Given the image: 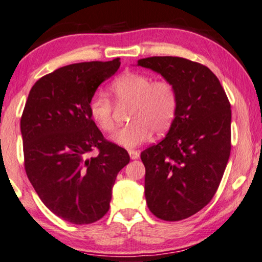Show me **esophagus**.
Wrapping results in <instances>:
<instances>
[{
	"mask_svg": "<svg viewBox=\"0 0 262 262\" xmlns=\"http://www.w3.org/2000/svg\"><path fill=\"white\" fill-rule=\"evenodd\" d=\"M128 154H130V158L132 160H136V159L139 158V151L137 150H128Z\"/></svg>",
	"mask_w": 262,
	"mask_h": 262,
	"instance_id": "obj_1",
	"label": "esophagus"
}]
</instances>
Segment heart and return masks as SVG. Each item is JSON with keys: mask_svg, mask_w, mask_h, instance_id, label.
<instances>
[{"mask_svg": "<svg viewBox=\"0 0 262 262\" xmlns=\"http://www.w3.org/2000/svg\"><path fill=\"white\" fill-rule=\"evenodd\" d=\"M110 91L118 106L131 107V123L112 137L120 147H139L151 137L152 132L161 135L172 126L178 111V93L171 80H152L149 74L127 71L112 81ZM114 102L107 95L97 93L90 98L89 114L103 132L114 131Z\"/></svg>", "mask_w": 262, "mask_h": 262, "instance_id": "heart-1", "label": "heart"}]
</instances>
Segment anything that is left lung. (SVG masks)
I'll use <instances>...</instances> for the list:
<instances>
[{
    "label": "left lung",
    "instance_id": "1",
    "mask_svg": "<svg viewBox=\"0 0 262 262\" xmlns=\"http://www.w3.org/2000/svg\"><path fill=\"white\" fill-rule=\"evenodd\" d=\"M137 63L171 80L178 93L168 134L141 152L148 208L159 219L178 222L208 205L219 188L231 151V104L205 64L178 56Z\"/></svg>",
    "mask_w": 262,
    "mask_h": 262
}]
</instances>
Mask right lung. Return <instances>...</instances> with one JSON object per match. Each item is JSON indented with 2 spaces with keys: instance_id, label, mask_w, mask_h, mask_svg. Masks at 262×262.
<instances>
[{
  "instance_id": "add662e5",
  "label": "right lung",
  "mask_w": 262,
  "mask_h": 262,
  "mask_svg": "<svg viewBox=\"0 0 262 262\" xmlns=\"http://www.w3.org/2000/svg\"><path fill=\"white\" fill-rule=\"evenodd\" d=\"M119 67L117 57L46 74L30 91L20 120L27 178L55 215L77 225L108 212L115 178L130 162L128 152L107 141L89 114L90 98ZM95 148L99 154L88 158Z\"/></svg>"
}]
</instances>
